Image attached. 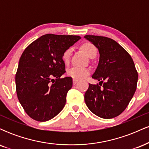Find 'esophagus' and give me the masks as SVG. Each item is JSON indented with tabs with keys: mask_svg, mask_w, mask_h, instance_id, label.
<instances>
[{
	"mask_svg": "<svg viewBox=\"0 0 149 149\" xmlns=\"http://www.w3.org/2000/svg\"><path fill=\"white\" fill-rule=\"evenodd\" d=\"M78 80H76V79H73V85H76V83H78Z\"/></svg>",
	"mask_w": 149,
	"mask_h": 149,
	"instance_id": "1",
	"label": "esophagus"
}]
</instances>
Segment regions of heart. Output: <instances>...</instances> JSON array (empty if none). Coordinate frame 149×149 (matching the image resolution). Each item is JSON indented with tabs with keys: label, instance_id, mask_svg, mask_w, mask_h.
Masks as SVG:
<instances>
[{
	"label": "heart",
	"instance_id": "obj_1",
	"mask_svg": "<svg viewBox=\"0 0 149 149\" xmlns=\"http://www.w3.org/2000/svg\"><path fill=\"white\" fill-rule=\"evenodd\" d=\"M81 48L86 53L87 55L90 58L96 57L97 54V48L94 44L90 42H86L81 45ZM71 49L69 48L64 51L62 54V60L65 64H68L69 62L70 57H71ZM90 71L88 68L78 67L74 66L71 68L67 71V75L74 79H83L90 74Z\"/></svg>",
	"mask_w": 149,
	"mask_h": 149
}]
</instances>
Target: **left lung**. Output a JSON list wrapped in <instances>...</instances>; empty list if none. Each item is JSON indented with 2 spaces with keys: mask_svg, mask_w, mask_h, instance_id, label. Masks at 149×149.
Instances as JSON below:
<instances>
[{
  "mask_svg": "<svg viewBox=\"0 0 149 149\" xmlns=\"http://www.w3.org/2000/svg\"><path fill=\"white\" fill-rule=\"evenodd\" d=\"M84 38L99 50V64L92 78L102 85L89 84L85 104L99 117L113 118L124 111L136 91L138 73L134 63L129 53L113 39L93 35ZM104 80L105 83L100 84Z\"/></svg>",
  "mask_w": 149,
  "mask_h": 149,
  "instance_id": "1",
  "label": "left lung"
}]
</instances>
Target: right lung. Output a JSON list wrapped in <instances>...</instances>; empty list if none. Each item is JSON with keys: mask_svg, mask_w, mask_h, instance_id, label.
Wrapping results in <instances>:
<instances>
[{"mask_svg": "<svg viewBox=\"0 0 149 149\" xmlns=\"http://www.w3.org/2000/svg\"><path fill=\"white\" fill-rule=\"evenodd\" d=\"M81 38L79 36L45 34L22 53L15 76L18 100L31 118L45 122L64 109L66 95L72 88L62 54Z\"/></svg>", "mask_w": 149, "mask_h": 149, "instance_id": "add662e5", "label": "right lung"}]
</instances>
